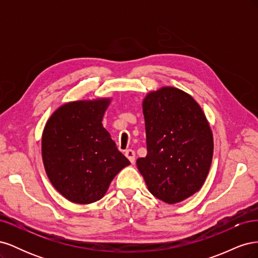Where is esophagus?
<instances>
[{
    "mask_svg": "<svg viewBox=\"0 0 258 258\" xmlns=\"http://www.w3.org/2000/svg\"><path fill=\"white\" fill-rule=\"evenodd\" d=\"M124 155H126V157L130 160L131 163L135 162V159H136V153L132 151V150H128L126 151V153H124Z\"/></svg>",
    "mask_w": 258,
    "mask_h": 258,
    "instance_id": "1",
    "label": "esophagus"
}]
</instances>
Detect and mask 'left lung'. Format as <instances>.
<instances>
[{
	"instance_id": "left-lung-1",
	"label": "left lung",
	"mask_w": 258,
	"mask_h": 258,
	"mask_svg": "<svg viewBox=\"0 0 258 258\" xmlns=\"http://www.w3.org/2000/svg\"><path fill=\"white\" fill-rule=\"evenodd\" d=\"M147 155L137 159L148 190L167 204L190 197L204 185L213 157V136L188 93L162 87L143 100Z\"/></svg>"
}]
</instances>
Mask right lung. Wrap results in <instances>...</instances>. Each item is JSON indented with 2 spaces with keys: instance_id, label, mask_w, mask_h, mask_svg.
I'll use <instances>...</instances> for the list:
<instances>
[{
  "instance_id": "right-lung-1",
  "label": "right lung",
  "mask_w": 258,
  "mask_h": 258,
  "mask_svg": "<svg viewBox=\"0 0 258 258\" xmlns=\"http://www.w3.org/2000/svg\"><path fill=\"white\" fill-rule=\"evenodd\" d=\"M111 99L74 101L53 112L43 131L42 157L49 181L74 204L102 198L130 161L117 150L102 118Z\"/></svg>"
}]
</instances>
